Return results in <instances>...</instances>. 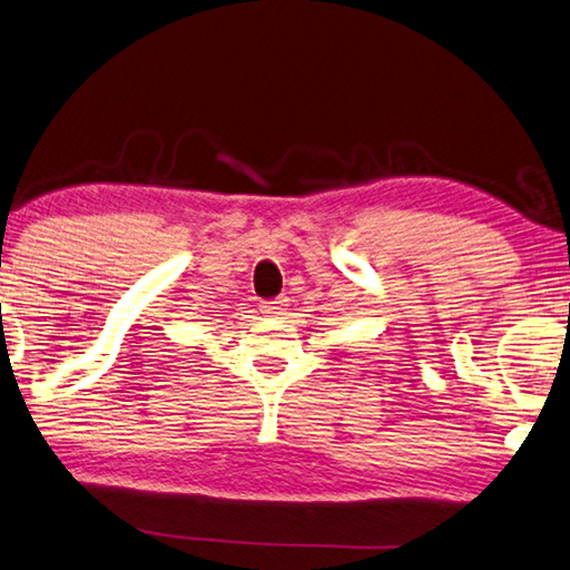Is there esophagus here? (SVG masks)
I'll list each match as a JSON object with an SVG mask.
<instances>
[{
    "label": "esophagus",
    "mask_w": 570,
    "mask_h": 570,
    "mask_svg": "<svg viewBox=\"0 0 570 570\" xmlns=\"http://www.w3.org/2000/svg\"><path fill=\"white\" fill-rule=\"evenodd\" d=\"M286 302L288 298L286 296H278V298H272V302H262V314L264 316H282V312L286 308Z\"/></svg>",
    "instance_id": "34e87169"
}]
</instances>
